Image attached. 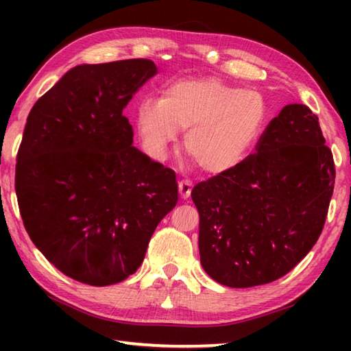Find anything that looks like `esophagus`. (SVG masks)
<instances>
[{
  "label": "esophagus",
  "mask_w": 351,
  "mask_h": 351,
  "mask_svg": "<svg viewBox=\"0 0 351 351\" xmlns=\"http://www.w3.org/2000/svg\"><path fill=\"white\" fill-rule=\"evenodd\" d=\"M192 189H193V184L190 180H181L178 182V190H180V197L181 198H189L190 193H192Z\"/></svg>",
  "instance_id": "esophagus-1"
}]
</instances>
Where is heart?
Instances as JSON below:
<instances>
[{"label":"heart","instance_id":"heart-1","mask_svg":"<svg viewBox=\"0 0 351 351\" xmlns=\"http://www.w3.org/2000/svg\"><path fill=\"white\" fill-rule=\"evenodd\" d=\"M266 119L260 94L217 77L182 79L164 88L159 99H144L136 111L141 138L162 154L186 132L187 156L207 173H221L245 161Z\"/></svg>","mask_w":351,"mask_h":351}]
</instances>
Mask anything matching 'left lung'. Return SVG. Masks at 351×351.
Masks as SVG:
<instances>
[{
	"label": "left lung",
	"mask_w": 351,
	"mask_h": 351,
	"mask_svg": "<svg viewBox=\"0 0 351 351\" xmlns=\"http://www.w3.org/2000/svg\"><path fill=\"white\" fill-rule=\"evenodd\" d=\"M335 176L319 117L285 106L245 161L192 190L204 271L232 288L288 274L322 234Z\"/></svg>",
	"instance_id": "1"
}]
</instances>
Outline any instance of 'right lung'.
<instances>
[{
  "label": "right lung",
  "mask_w": 351,
  "mask_h": 351,
  "mask_svg": "<svg viewBox=\"0 0 351 351\" xmlns=\"http://www.w3.org/2000/svg\"><path fill=\"white\" fill-rule=\"evenodd\" d=\"M156 71L148 58L80 64L27 116L15 169L23 224L77 282L106 287L134 274L178 203L175 171L132 145L122 114Z\"/></svg>",
  "instance_id": "1"
}]
</instances>
